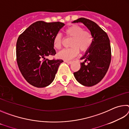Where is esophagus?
<instances>
[{
  "label": "esophagus",
  "instance_id": "34e87169",
  "mask_svg": "<svg viewBox=\"0 0 129 129\" xmlns=\"http://www.w3.org/2000/svg\"><path fill=\"white\" fill-rule=\"evenodd\" d=\"M64 62L67 63V64H72V61H67V60H64Z\"/></svg>",
  "mask_w": 129,
  "mask_h": 129
}]
</instances>
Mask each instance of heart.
<instances>
[{"mask_svg": "<svg viewBox=\"0 0 129 129\" xmlns=\"http://www.w3.org/2000/svg\"><path fill=\"white\" fill-rule=\"evenodd\" d=\"M65 33L69 38H72L70 46L71 48L64 49L57 53L58 58L64 60H70L75 57L81 52H85L89 49L92 44L93 38L89 32L77 25H72L65 30ZM62 41V36L57 34L53 39V45L55 48L60 49Z\"/></svg>", "mask_w": 129, "mask_h": 129, "instance_id": "1", "label": "heart"}]
</instances>
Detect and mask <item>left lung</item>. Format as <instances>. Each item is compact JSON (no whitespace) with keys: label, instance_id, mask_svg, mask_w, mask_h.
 <instances>
[{"label":"left lung","instance_id":"8db88e82","mask_svg":"<svg viewBox=\"0 0 129 129\" xmlns=\"http://www.w3.org/2000/svg\"><path fill=\"white\" fill-rule=\"evenodd\" d=\"M76 23H82L88 28L93 42L80 58L84 60L81 62L80 69L73 75L82 85L92 86L101 81L109 69L111 61L110 40L106 32L94 21L81 17L72 22Z\"/></svg>","mask_w":129,"mask_h":129}]
</instances>
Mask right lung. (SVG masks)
Returning a JSON list of instances; mask_svg holds the SVG:
<instances>
[{
	"instance_id": "obj_1",
	"label": "right lung",
	"mask_w": 129,
	"mask_h": 129,
	"mask_svg": "<svg viewBox=\"0 0 129 129\" xmlns=\"http://www.w3.org/2000/svg\"><path fill=\"white\" fill-rule=\"evenodd\" d=\"M65 24L61 22L38 21L29 26L17 39L16 60L25 80L37 88L49 85L62 60H48L55 55L53 39Z\"/></svg>"
}]
</instances>
